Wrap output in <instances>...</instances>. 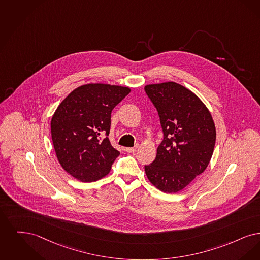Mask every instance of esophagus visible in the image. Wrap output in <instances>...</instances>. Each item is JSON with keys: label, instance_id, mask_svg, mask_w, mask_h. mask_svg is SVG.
<instances>
[{"label": "esophagus", "instance_id": "esophagus-1", "mask_svg": "<svg viewBox=\"0 0 260 260\" xmlns=\"http://www.w3.org/2000/svg\"><path fill=\"white\" fill-rule=\"evenodd\" d=\"M137 148H138V146H135L134 147H126L125 150H126L127 152L131 153V152H135L136 150H137Z\"/></svg>", "mask_w": 260, "mask_h": 260}]
</instances>
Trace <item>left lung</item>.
<instances>
[{"label": "left lung", "mask_w": 260, "mask_h": 260, "mask_svg": "<svg viewBox=\"0 0 260 260\" xmlns=\"http://www.w3.org/2000/svg\"><path fill=\"white\" fill-rule=\"evenodd\" d=\"M145 90L158 112L163 131L156 157L145 166L146 175L161 191H181L210 163L215 122L203 102L179 83L147 84Z\"/></svg>", "instance_id": "obj_1"}]
</instances>
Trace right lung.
<instances>
[{"label": "right lung", "instance_id": "right-lung-1", "mask_svg": "<svg viewBox=\"0 0 260 260\" xmlns=\"http://www.w3.org/2000/svg\"><path fill=\"white\" fill-rule=\"evenodd\" d=\"M130 91L88 83L72 91L58 106L50 123L53 147L59 163L75 179L91 182L110 173L119 155L108 138L111 114Z\"/></svg>", "mask_w": 260, "mask_h": 260}]
</instances>
